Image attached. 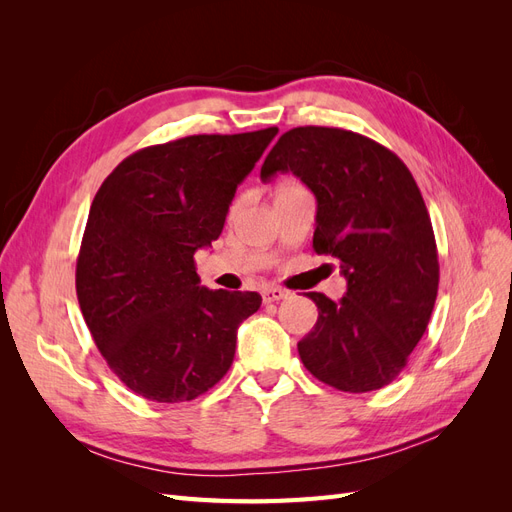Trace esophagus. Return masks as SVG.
<instances>
[{"mask_svg":"<svg viewBox=\"0 0 512 512\" xmlns=\"http://www.w3.org/2000/svg\"><path fill=\"white\" fill-rule=\"evenodd\" d=\"M288 297V290L284 288H277V286H269L262 290V301L265 303H275V301H282Z\"/></svg>","mask_w":512,"mask_h":512,"instance_id":"1","label":"esophagus"}]
</instances>
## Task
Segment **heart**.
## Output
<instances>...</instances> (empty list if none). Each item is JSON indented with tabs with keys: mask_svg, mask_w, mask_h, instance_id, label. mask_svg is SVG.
I'll use <instances>...</instances> for the list:
<instances>
[{
	"mask_svg": "<svg viewBox=\"0 0 512 512\" xmlns=\"http://www.w3.org/2000/svg\"><path fill=\"white\" fill-rule=\"evenodd\" d=\"M292 185H299V183H292V181H284V183L280 185V190H282V188H292Z\"/></svg>",
	"mask_w": 512,
	"mask_h": 512,
	"instance_id": "heart-1",
	"label": "heart"
}]
</instances>
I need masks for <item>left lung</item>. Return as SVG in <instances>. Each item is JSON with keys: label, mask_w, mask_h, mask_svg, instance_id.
Instances as JSON below:
<instances>
[{"label": "left lung", "mask_w": 512, "mask_h": 512, "mask_svg": "<svg viewBox=\"0 0 512 512\" xmlns=\"http://www.w3.org/2000/svg\"><path fill=\"white\" fill-rule=\"evenodd\" d=\"M297 175L314 192V252L339 260L348 290L322 292L318 322L299 342L305 369L346 393L391 384L421 342L438 297L436 237L421 190L391 149L342 128L280 136L260 179Z\"/></svg>", "instance_id": "8db88e82"}]
</instances>
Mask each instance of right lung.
Here are the masks:
<instances>
[{"label": "right lung", "mask_w": 512, "mask_h": 512, "mask_svg": "<svg viewBox=\"0 0 512 512\" xmlns=\"http://www.w3.org/2000/svg\"><path fill=\"white\" fill-rule=\"evenodd\" d=\"M277 128L196 134L145 147L104 179L76 260V297L113 374L136 395L179 404L218 384L258 292L200 286L198 247L222 235L237 185Z\"/></svg>", "instance_id": "right-lung-1"}]
</instances>
